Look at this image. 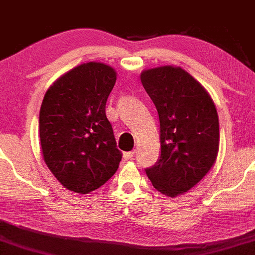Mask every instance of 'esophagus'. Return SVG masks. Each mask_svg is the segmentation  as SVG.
I'll list each match as a JSON object with an SVG mask.
<instances>
[{"label":"esophagus","instance_id":"obj_1","mask_svg":"<svg viewBox=\"0 0 255 255\" xmlns=\"http://www.w3.org/2000/svg\"><path fill=\"white\" fill-rule=\"evenodd\" d=\"M134 154H135V151L125 152V153H124V159H125V160H130V159H132V157H134Z\"/></svg>","mask_w":255,"mask_h":255}]
</instances>
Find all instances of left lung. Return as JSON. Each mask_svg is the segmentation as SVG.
I'll return each instance as SVG.
<instances>
[{
  "label": "left lung",
  "mask_w": 255,
  "mask_h": 255,
  "mask_svg": "<svg viewBox=\"0 0 255 255\" xmlns=\"http://www.w3.org/2000/svg\"><path fill=\"white\" fill-rule=\"evenodd\" d=\"M158 111L160 155L145 169L159 192H187L214 165L219 151V118L203 86L181 67L162 66L140 74Z\"/></svg>",
  "instance_id": "8db88e82"
}]
</instances>
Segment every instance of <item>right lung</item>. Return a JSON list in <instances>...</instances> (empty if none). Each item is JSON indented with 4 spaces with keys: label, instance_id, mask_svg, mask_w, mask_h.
I'll return each mask as SVG.
<instances>
[{
    "label": "right lung",
    "instance_id": "right-lung-1",
    "mask_svg": "<svg viewBox=\"0 0 255 255\" xmlns=\"http://www.w3.org/2000/svg\"><path fill=\"white\" fill-rule=\"evenodd\" d=\"M117 74L105 64L74 67L48 89L40 110V140L48 168L63 187L88 193L117 172V149L105 115Z\"/></svg>",
    "mask_w": 255,
    "mask_h": 255
}]
</instances>
